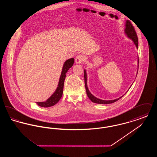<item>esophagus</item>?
<instances>
[{"mask_svg":"<svg viewBox=\"0 0 157 157\" xmlns=\"http://www.w3.org/2000/svg\"><path fill=\"white\" fill-rule=\"evenodd\" d=\"M85 61V57L82 55H79L75 58V62L77 64L81 63Z\"/></svg>","mask_w":157,"mask_h":157,"instance_id":"34e87169","label":"esophagus"}]
</instances>
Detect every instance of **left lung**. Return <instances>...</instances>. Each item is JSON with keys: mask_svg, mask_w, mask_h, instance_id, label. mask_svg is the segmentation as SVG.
<instances>
[{"mask_svg": "<svg viewBox=\"0 0 157 157\" xmlns=\"http://www.w3.org/2000/svg\"><path fill=\"white\" fill-rule=\"evenodd\" d=\"M125 29H124V32L125 35H127V37L129 39H131L134 43L135 45L136 46V48L138 49V37L136 35V33L135 32L134 29V26H132V25L131 24V22L129 20H127L125 22ZM138 64H139V59L138 60ZM137 74H138V71H137ZM84 79H85V88H86V94L88 98H90V100L94 102V103H96V104H112L116 101H117L118 100H119L121 98L123 97L124 96V95L127 93H125L124 95H123L122 96H121V97L118 98V99H115L114 100H102V99H100L99 98L95 97V96H94L88 90V86H87V75H86V72L85 71V69L84 70ZM132 86V85H131ZM131 86H130V88L131 87Z\"/></svg>", "mask_w": 157, "mask_h": 157, "instance_id": "obj_1", "label": "left lung"}]
</instances>
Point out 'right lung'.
<instances>
[{
    "mask_svg": "<svg viewBox=\"0 0 157 157\" xmlns=\"http://www.w3.org/2000/svg\"><path fill=\"white\" fill-rule=\"evenodd\" d=\"M74 63V59L71 58L67 59L65 62L63 66L62 67L61 75L60 76L59 81L58 82V85L55 92L45 102H36L39 106L48 108L53 106L60 100V99L62 96L63 94V85H64V81L66 77V74L68 71L69 69L71 68L73 66Z\"/></svg>",
    "mask_w": 157,
    "mask_h": 157,
    "instance_id": "add662e5",
    "label": "right lung"
}]
</instances>
